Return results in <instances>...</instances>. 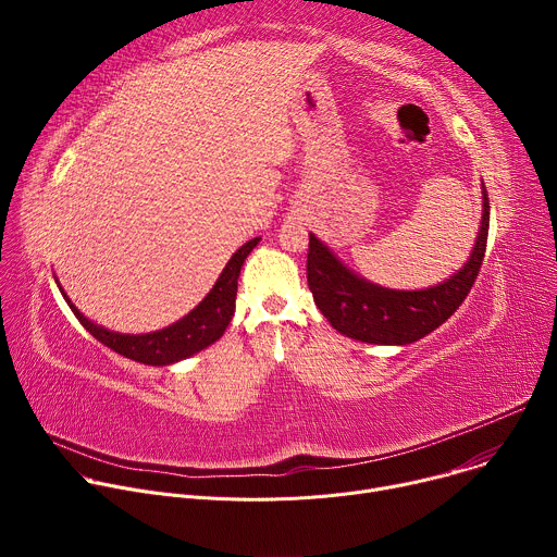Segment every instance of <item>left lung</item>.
<instances>
[{
	"label": "left lung",
	"instance_id": "obj_1",
	"mask_svg": "<svg viewBox=\"0 0 557 557\" xmlns=\"http://www.w3.org/2000/svg\"><path fill=\"white\" fill-rule=\"evenodd\" d=\"M490 233V198L483 189V222L467 264L428 290H389L352 275L317 237L308 235L306 277L312 299L342 335L385 346H406L436 331L465 301L479 277Z\"/></svg>",
	"mask_w": 557,
	"mask_h": 557
}]
</instances>
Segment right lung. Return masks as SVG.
<instances>
[{"label": "right lung", "mask_w": 557, "mask_h": 557, "mask_svg": "<svg viewBox=\"0 0 557 557\" xmlns=\"http://www.w3.org/2000/svg\"><path fill=\"white\" fill-rule=\"evenodd\" d=\"M260 243V237H253L247 245L237 249L231 260L226 262L224 271L220 273L215 286L209 290V295L187 314L181 322L172 324L170 329L156 331L149 335H119L110 333L78 312L70 301L72 312L82 326L99 339L103 346L112 348L114 352L147 363V366H168L174 361H181L185 357H191L200 352L202 348L211 346L222 337L226 331L233 310H235V295H237V277H240V269L247 260V256L253 251V247Z\"/></svg>", "instance_id": "1"}]
</instances>
